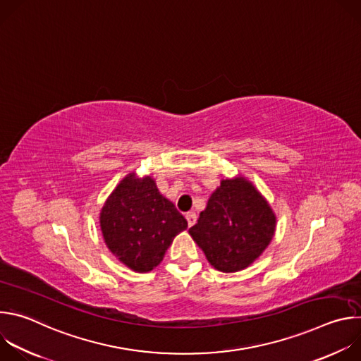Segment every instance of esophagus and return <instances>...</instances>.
I'll list each match as a JSON object with an SVG mask.
<instances>
[{
    "instance_id": "esophagus-1",
    "label": "esophagus",
    "mask_w": 361,
    "mask_h": 361,
    "mask_svg": "<svg viewBox=\"0 0 361 361\" xmlns=\"http://www.w3.org/2000/svg\"><path fill=\"white\" fill-rule=\"evenodd\" d=\"M185 220H187V223H188V227H191V226H194L195 221H197V214H195L194 212H190V213L185 214Z\"/></svg>"
}]
</instances>
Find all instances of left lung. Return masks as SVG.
Instances as JSON below:
<instances>
[{
	"label": "left lung",
	"instance_id": "1",
	"mask_svg": "<svg viewBox=\"0 0 361 361\" xmlns=\"http://www.w3.org/2000/svg\"><path fill=\"white\" fill-rule=\"evenodd\" d=\"M274 228V213L263 195L244 178H235L221 181L188 231L214 269L234 273L259 259Z\"/></svg>",
	"mask_w": 361,
	"mask_h": 361
}]
</instances>
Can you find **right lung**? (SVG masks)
<instances>
[{
  "instance_id": "add662e5",
  "label": "right lung",
  "mask_w": 361,
  "mask_h": 361,
  "mask_svg": "<svg viewBox=\"0 0 361 361\" xmlns=\"http://www.w3.org/2000/svg\"><path fill=\"white\" fill-rule=\"evenodd\" d=\"M101 231L110 251L134 271L157 267L187 220L163 197L152 178L127 176L99 214Z\"/></svg>"
}]
</instances>
